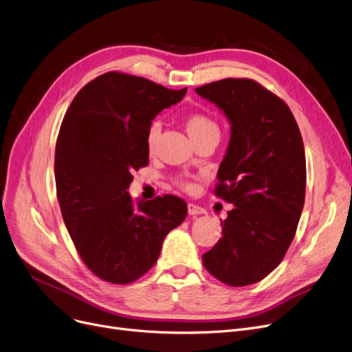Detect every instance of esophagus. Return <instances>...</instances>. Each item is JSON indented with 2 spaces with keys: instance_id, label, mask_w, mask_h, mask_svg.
Listing matches in <instances>:
<instances>
[{
  "instance_id": "obj_1",
  "label": "esophagus",
  "mask_w": 352,
  "mask_h": 352,
  "mask_svg": "<svg viewBox=\"0 0 352 352\" xmlns=\"http://www.w3.org/2000/svg\"><path fill=\"white\" fill-rule=\"evenodd\" d=\"M188 212H189V215L195 217V215H204V214H206V210H205L204 208L198 206V205L189 204V205H188Z\"/></svg>"
}]
</instances>
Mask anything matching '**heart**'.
<instances>
[{"instance_id":"1","label":"heart","mask_w":352,"mask_h":352,"mask_svg":"<svg viewBox=\"0 0 352 352\" xmlns=\"http://www.w3.org/2000/svg\"><path fill=\"white\" fill-rule=\"evenodd\" d=\"M185 129H186V133L190 137L192 142H195V140H198L209 133H219V129L215 124V121H212L209 117L202 116V114L188 116L185 118ZM160 131H162V124L159 121H154L148 127V131L146 135V146L150 153L154 150V147H156Z\"/></svg>"}]
</instances>
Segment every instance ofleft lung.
<instances>
[{
    "mask_svg": "<svg viewBox=\"0 0 352 352\" xmlns=\"http://www.w3.org/2000/svg\"><path fill=\"white\" fill-rule=\"evenodd\" d=\"M195 92L231 125L215 193L235 206L202 261L219 282L248 286L282 263L296 234L306 189L303 140L289 107L254 80L222 79Z\"/></svg>",
    "mask_w": 352,
    "mask_h": 352,
    "instance_id": "8db88e82",
    "label": "left lung"
}]
</instances>
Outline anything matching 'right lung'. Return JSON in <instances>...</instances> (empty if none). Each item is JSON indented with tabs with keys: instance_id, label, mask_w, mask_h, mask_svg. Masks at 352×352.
<instances>
[{
	"instance_id": "add662e5",
	"label": "right lung",
	"mask_w": 352,
	"mask_h": 352,
	"mask_svg": "<svg viewBox=\"0 0 352 352\" xmlns=\"http://www.w3.org/2000/svg\"><path fill=\"white\" fill-rule=\"evenodd\" d=\"M186 91L108 72L78 92L63 118L54 154L62 217L83 263L105 282L127 285L147 273L186 218L177 196L134 202L127 192L133 170L148 164L151 121Z\"/></svg>"
}]
</instances>
